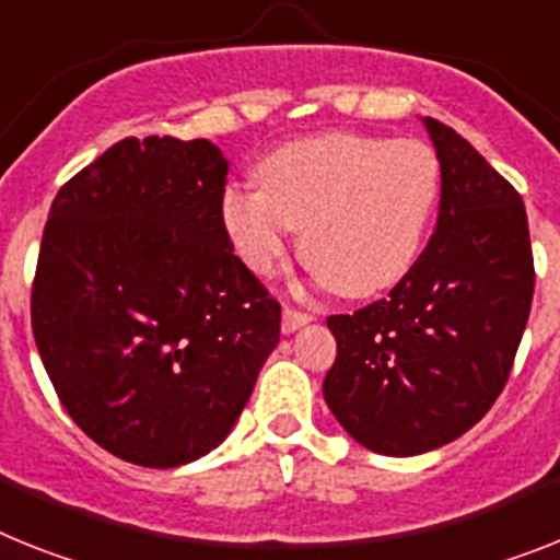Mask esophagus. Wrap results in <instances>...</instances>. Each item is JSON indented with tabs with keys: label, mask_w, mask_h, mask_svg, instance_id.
<instances>
[{
	"label": "esophagus",
	"mask_w": 560,
	"mask_h": 560,
	"mask_svg": "<svg viewBox=\"0 0 560 560\" xmlns=\"http://www.w3.org/2000/svg\"><path fill=\"white\" fill-rule=\"evenodd\" d=\"M310 313H304V310H295V307H284V313H281V330L284 332H295L299 327H304V324L310 322Z\"/></svg>",
	"instance_id": "34e87169"
}]
</instances>
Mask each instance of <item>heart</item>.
Instances as JSON below:
<instances>
[{
    "instance_id": "1",
    "label": "heart",
    "mask_w": 560,
    "mask_h": 560,
    "mask_svg": "<svg viewBox=\"0 0 560 560\" xmlns=\"http://www.w3.org/2000/svg\"><path fill=\"white\" fill-rule=\"evenodd\" d=\"M258 185L222 192L238 258L270 276L302 228V258L338 295L370 299L410 272L441 190L435 150L418 139L324 133L267 153Z\"/></svg>"
}]
</instances>
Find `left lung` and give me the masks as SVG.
Returning <instances> with one entry per match:
<instances>
[{"mask_svg": "<svg viewBox=\"0 0 560 560\" xmlns=\"http://www.w3.org/2000/svg\"><path fill=\"white\" fill-rule=\"evenodd\" d=\"M441 162L439 224L387 299L327 318L324 398L352 439L418 455L478 424L510 378L535 290L527 210L464 136L427 119Z\"/></svg>", "mask_w": 560, "mask_h": 560, "instance_id": "8db88e82", "label": "left lung"}]
</instances>
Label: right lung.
I'll list each match as a JSON object with an SVG mask.
<instances>
[{
	"instance_id": "obj_1",
	"label": "right lung",
	"mask_w": 560,
	"mask_h": 560,
	"mask_svg": "<svg viewBox=\"0 0 560 560\" xmlns=\"http://www.w3.org/2000/svg\"><path fill=\"white\" fill-rule=\"evenodd\" d=\"M228 162L208 139H121L50 205L31 290L56 396L121 462L219 447L279 345L281 304L224 233Z\"/></svg>"
}]
</instances>
